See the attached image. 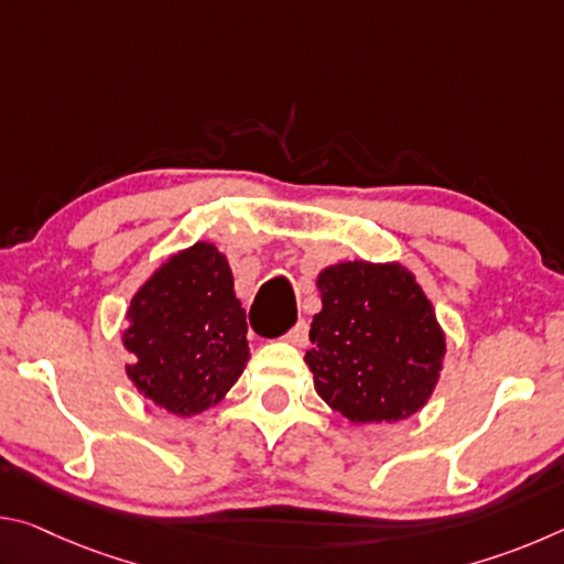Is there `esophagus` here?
<instances>
[{
    "mask_svg": "<svg viewBox=\"0 0 564 564\" xmlns=\"http://www.w3.org/2000/svg\"><path fill=\"white\" fill-rule=\"evenodd\" d=\"M285 340H289L291 346L303 348L305 343H308V323H305V321L295 323V326L289 333H285Z\"/></svg>",
    "mask_w": 564,
    "mask_h": 564,
    "instance_id": "34e87169",
    "label": "esophagus"
}]
</instances>
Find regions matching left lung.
Listing matches in <instances>:
<instances>
[{
  "instance_id": "8db88e82",
  "label": "left lung",
  "mask_w": 564,
  "mask_h": 564,
  "mask_svg": "<svg viewBox=\"0 0 564 564\" xmlns=\"http://www.w3.org/2000/svg\"><path fill=\"white\" fill-rule=\"evenodd\" d=\"M321 313L305 352L316 393L350 423H398L427 403L445 333L400 263L346 261L318 273Z\"/></svg>"
}]
</instances>
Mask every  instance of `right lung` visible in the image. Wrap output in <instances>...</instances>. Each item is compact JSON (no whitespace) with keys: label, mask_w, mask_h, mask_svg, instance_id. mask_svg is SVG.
Returning a JSON list of instances; mask_svg holds the SVG:
<instances>
[{"label":"right lung","mask_w":564,"mask_h":564,"mask_svg":"<svg viewBox=\"0 0 564 564\" xmlns=\"http://www.w3.org/2000/svg\"><path fill=\"white\" fill-rule=\"evenodd\" d=\"M123 348L144 398L191 417L221 403L248 362L246 311L226 256L198 241L171 256L133 293Z\"/></svg>","instance_id":"add662e5"}]
</instances>
